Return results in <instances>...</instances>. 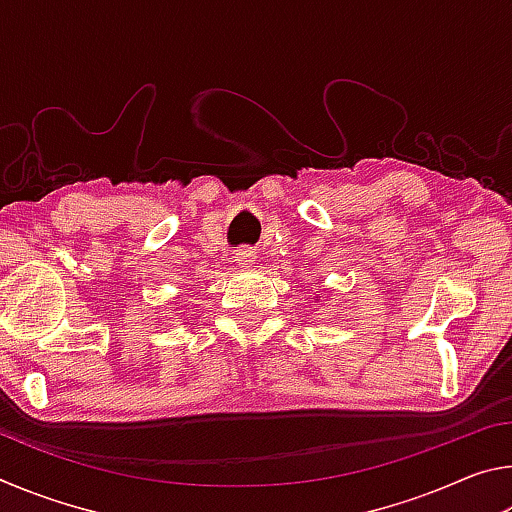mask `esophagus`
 I'll return each mask as SVG.
<instances>
[{"instance_id": "34e87169", "label": "esophagus", "mask_w": 512, "mask_h": 512, "mask_svg": "<svg viewBox=\"0 0 512 512\" xmlns=\"http://www.w3.org/2000/svg\"><path fill=\"white\" fill-rule=\"evenodd\" d=\"M235 257H237V262L241 264V266H250L255 262V250H250V248H239L237 253H235Z\"/></svg>"}]
</instances>
